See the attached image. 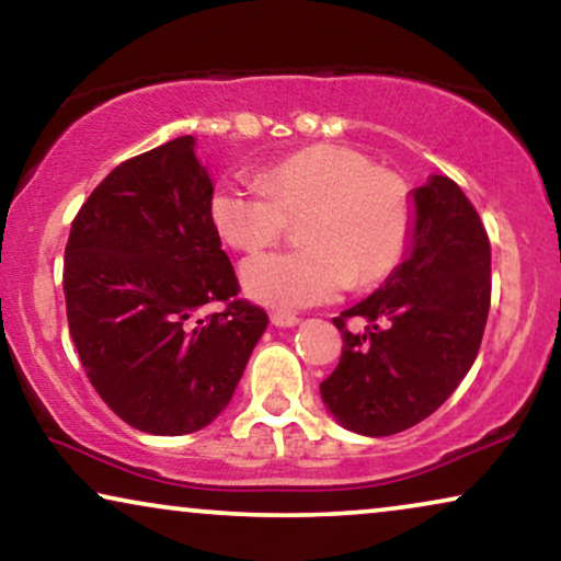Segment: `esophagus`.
<instances>
[{
    "mask_svg": "<svg viewBox=\"0 0 561 561\" xmlns=\"http://www.w3.org/2000/svg\"><path fill=\"white\" fill-rule=\"evenodd\" d=\"M272 325L274 328H295L299 325V318L297 314H289V312H272Z\"/></svg>",
    "mask_w": 561,
    "mask_h": 561,
    "instance_id": "obj_1",
    "label": "esophagus"
}]
</instances>
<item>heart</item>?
Returning a JSON list of instances; mask_svg holds the SVG:
<instances>
[{"mask_svg":"<svg viewBox=\"0 0 561 561\" xmlns=\"http://www.w3.org/2000/svg\"><path fill=\"white\" fill-rule=\"evenodd\" d=\"M208 213L220 239L239 251L270 247L287 218H302V247L241 264L243 291L277 310L330 302L351 282L386 277L412 233L404 180L341 145L307 147L266 168L256 185L218 183Z\"/></svg>","mask_w":561,"mask_h":561,"instance_id":"heart-1","label":"heart"}]
</instances>
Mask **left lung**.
I'll use <instances>...</instances> for the list:
<instances>
[{"instance_id": "1", "label": "left lung", "mask_w": 561, "mask_h": 561, "mask_svg": "<svg viewBox=\"0 0 561 561\" xmlns=\"http://www.w3.org/2000/svg\"><path fill=\"white\" fill-rule=\"evenodd\" d=\"M412 198L404 259L374 295L335 318L337 368L320 383L322 404L363 437L404 432L445 404L472 363L491 310V241L478 210L445 175ZM348 317L367 330L351 334Z\"/></svg>"}]
</instances>
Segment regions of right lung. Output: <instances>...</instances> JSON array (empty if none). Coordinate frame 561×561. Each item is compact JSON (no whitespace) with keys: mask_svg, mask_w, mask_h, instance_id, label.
Here are the masks:
<instances>
[{"mask_svg":"<svg viewBox=\"0 0 561 561\" xmlns=\"http://www.w3.org/2000/svg\"><path fill=\"white\" fill-rule=\"evenodd\" d=\"M210 193L208 168L185 134L108 172L70 226V337L99 397L149 435L208 427L270 325L262 307L236 299ZM213 301L227 310L205 316Z\"/></svg>","mask_w":561,"mask_h":561,"instance_id":"1","label":"right lung"}]
</instances>
